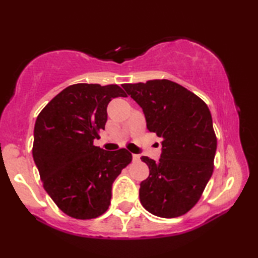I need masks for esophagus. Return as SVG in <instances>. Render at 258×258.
I'll list each match as a JSON object with an SVG mask.
<instances>
[{
  "instance_id": "obj_1",
  "label": "esophagus",
  "mask_w": 258,
  "mask_h": 258,
  "mask_svg": "<svg viewBox=\"0 0 258 258\" xmlns=\"http://www.w3.org/2000/svg\"><path fill=\"white\" fill-rule=\"evenodd\" d=\"M133 160H134V161H139V160H140V155L133 154Z\"/></svg>"
}]
</instances>
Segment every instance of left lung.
Instances as JSON below:
<instances>
[{
  "mask_svg": "<svg viewBox=\"0 0 258 258\" xmlns=\"http://www.w3.org/2000/svg\"><path fill=\"white\" fill-rule=\"evenodd\" d=\"M122 86L143 108L147 130L162 140L158 162L141 158L150 168L140 187L142 205L158 217L182 216L200 201L214 171L217 139L210 108L169 80Z\"/></svg>",
  "mask_w": 258,
  "mask_h": 258,
  "instance_id": "left-lung-1",
  "label": "left lung"
}]
</instances>
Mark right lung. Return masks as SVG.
I'll return each instance as SVG.
<instances>
[{
	"mask_svg": "<svg viewBox=\"0 0 258 258\" xmlns=\"http://www.w3.org/2000/svg\"><path fill=\"white\" fill-rule=\"evenodd\" d=\"M118 96L127 95L116 84H73L36 118L32 154L43 187L76 220H92L107 211L115 178L132 162L126 149L108 152L93 144L105 128L108 103Z\"/></svg>",
	"mask_w": 258,
	"mask_h": 258,
	"instance_id": "right-lung-1",
	"label": "right lung"
}]
</instances>
